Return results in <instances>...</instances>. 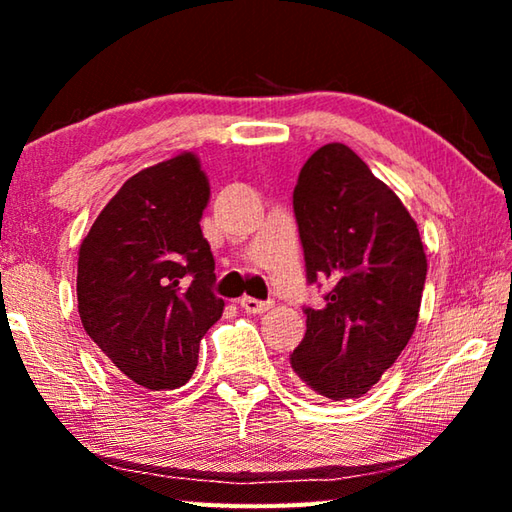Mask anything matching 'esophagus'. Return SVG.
Returning <instances> with one entry per match:
<instances>
[{"instance_id": "34e87169", "label": "esophagus", "mask_w": 512, "mask_h": 512, "mask_svg": "<svg viewBox=\"0 0 512 512\" xmlns=\"http://www.w3.org/2000/svg\"><path fill=\"white\" fill-rule=\"evenodd\" d=\"M241 307H244L248 314H264V311H268L273 307L271 300H257V298H250V296H244L241 298Z\"/></svg>"}]
</instances>
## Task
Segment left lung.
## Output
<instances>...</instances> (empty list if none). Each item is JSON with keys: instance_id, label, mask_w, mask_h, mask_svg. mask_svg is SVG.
<instances>
[{"instance_id": "obj_1", "label": "left lung", "mask_w": 512, "mask_h": 512, "mask_svg": "<svg viewBox=\"0 0 512 512\" xmlns=\"http://www.w3.org/2000/svg\"><path fill=\"white\" fill-rule=\"evenodd\" d=\"M307 282H327L325 307H305L291 368L329 400L366 395L418 325L427 255L418 225L350 146H320L293 189Z\"/></svg>"}]
</instances>
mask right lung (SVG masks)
I'll list each match as a JSON object with an SVG mask.
<instances>
[{
  "label": "right lung",
  "mask_w": 512,
  "mask_h": 512,
  "mask_svg": "<svg viewBox=\"0 0 512 512\" xmlns=\"http://www.w3.org/2000/svg\"><path fill=\"white\" fill-rule=\"evenodd\" d=\"M207 201L201 162L180 153L128 178L79 248L85 332L121 375L149 391L192 379L201 339L223 314L201 230Z\"/></svg>",
  "instance_id": "add662e5"
}]
</instances>
